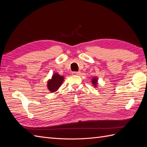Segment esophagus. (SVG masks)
<instances>
[{"label":"esophagus","instance_id":"1","mask_svg":"<svg viewBox=\"0 0 147 147\" xmlns=\"http://www.w3.org/2000/svg\"><path fill=\"white\" fill-rule=\"evenodd\" d=\"M80 74V72H73L72 75H79Z\"/></svg>","mask_w":147,"mask_h":147}]
</instances>
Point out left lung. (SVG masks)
Masks as SVG:
<instances>
[{"label":"left lung","mask_w":147,"mask_h":147,"mask_svg":"<svg viewBox=\"0 0 147 147\" xmlns=\"http://www.w3.org/2000/svg\"><path fill=\"white\" fill-rule=\"evenodd\" d=\"M97 80H97V78L96 77H94L92 79L91 82H92L93 85H94L95 87L96 86V85L97 84Z\"/></svg>","instance_id":"8db88e82"}]
</instances>
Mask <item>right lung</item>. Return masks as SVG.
Segmentation results:
<instances>
[{
    "label": "right lung",
    "instance_id": "add662e5",
    "mask_svg": "<svg viewBox=\"0 0 147 147\" xmlns=\"http://www.w3.org/2000/svg\"><path fill=\"white\" fill-rule=\"evenodd\" d=\"M64 78L63 76H61L58 74L55 73L53 74L51 79L49 80L47 83V88L48 90L52 92L56 91L64 82Z\"/></svg>",
    "mask_w": 147,
    "mask_h": 147
}]
</instances>
